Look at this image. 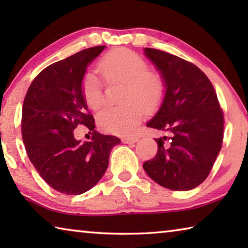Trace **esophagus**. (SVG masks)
Listing matches in <instances>:
<instances>
[{
  "label": "esophagus",
  "mask_w": 248,
  "mask_h": 248,
  "mask_svg": "<svg viewBox=\"0 0 248 248\" xmlns=\"http://www.w3.org/2000/svg\"><path fill=\"white\" fill-rule=\"evenodd\" d=\"M138 137H124L123 138V142L124 143H136L138 142Z\"/></svg>",
  "instance_id": "obj_1"
}]
</instances>
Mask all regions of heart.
Segmentation results:
<instances>
[{"mask_svg": "<svg viewBox=\"0 0 248 248\" xmlns=\"http://www.w3.org/2000/svg\"><path fill=\"white\" fill-rule=\"evenodd\" d=\"M98 72L107 83H124L121 100L124 105L109 107L98 116L99 125L114 134H129L143 116L145 109L157 107L165 94V84L161 75L148 71V64L139 54L129 49L112 50L103 57L97 65ZM82 95L87 106L99 110L104 106L103 85L94 72L83 78Z\"/></svg>", "mask_w": 248, "mask_h": 248, "instance_id": "obj_1", "label": "heart"}]
</instances>
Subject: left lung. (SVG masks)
<instances>
[{
  "label": "left lung",
  "instance_id": "obj_1",
  "mask_svg": "<svg viewBox=\"0 0 248 248\" xmlns=\"http://www.w3.org/2000/svg\"><path fill=\"white\" fill-rule=\"evenodd\" d=\"M165 84L162 104L146 127L166 132L155 157L143 164L155 183L190 190L208 177L223 139V112L211 82L198 66L161 50L144 48Z\"/></svg>",
  "mask_w": 248,
  "mask_h": 248
}]
</instances>
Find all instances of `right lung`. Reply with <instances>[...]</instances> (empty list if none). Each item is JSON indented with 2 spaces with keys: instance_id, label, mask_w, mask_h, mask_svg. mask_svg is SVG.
<instances>
[{
  "instance_id": "right-lung-1",
  "label": "right lung",
  "mask_w": 248,
  "mask_h": 248,
  "mask_svg": "<svg viewBox=\"0 0 248 248\" xmlns=\"http://www.w3.org/2000/svg\"><path fill=\"white\" fill-rule=\"evenodd\" d=\"M104 49H84L47 66L25 96L22 134L27 155L40 177L61 194L81 195L93 188L107 170L111 149L120 144L119 138L94 130L82 95L86 70ZM78 124L93 131L92 141L75 139Z\"/></svg>"
}]
</instances>
